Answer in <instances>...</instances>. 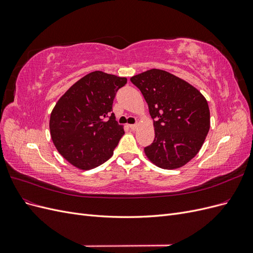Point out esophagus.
<instances>
[{"instance_id": "34e87169", "label": "esophagus", "mask_w": 253, "mask_h": 253, "mask_svg": "<svg viewBox=\"0 0 253 253\" xmlns=\"http://www.w3.org/2000/svg\"><path fill=\"white\" fill-rule=\"evenodd\" d=\"M128 126H129V128L133 129V131H135V129L137 128V125H129Z\"/></svg>"}]
</instances>
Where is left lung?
I'll return each instance as SVG.
<instances>
[{"instance_id":"1","label":"left lung","mask_w":253,"mask_h":253,"mask_svg":"<svg viewBox=\"0 0 253 253\" xmlns=\"http://www.w3.org/2000/svg\"><path fill=\"white\" fill-rule=\"evenodd\" d=\"M131 81L140 89L154 121L155 138L144 148L145 155L167 170L186 165L201 150L210 128L205 97L185 80L156 68Z\"/></svg>"}]
</instances>
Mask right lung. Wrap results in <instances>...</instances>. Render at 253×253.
Masks as SVG:
<instances>
[{
    "label": "right lung",
    "mask_w": 253,
    "mask_h": 253,
    "mask_svg": "<svg viewBox=\"0 0 253 253\" xmlns=\"http://www.w3.org/2000/svg\"><path fill=\"white\" fill-rule=\"evenodd\" d=\"M126 78L103 72L84 76L59 99L49 128L53 144L68 163L90 170L112 155L124 128L115 118L113 101Z\"/></svg>",
    "instance_id": "right-lung-1"
}]
</instances>
